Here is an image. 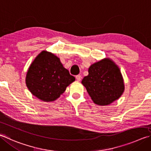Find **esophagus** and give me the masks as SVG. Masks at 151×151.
Wrapping results in <instances>:
<instances>
[{"instance_id":"34e87169","label":"esophagus","mask_w":151,"mask_h":151,"mask_svg":"<svg viewBox=\"0 0 151 151\" xmlns=\"http://www.w3.org/2000/svg\"><path fill=\"white\" fill-rule=\"evenodd\" d=\"M76 80H77L78 81H80L81 80V75H76Z\"/></svg>"}]
</instances>
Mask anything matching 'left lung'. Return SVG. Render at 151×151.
Wrapping results in <instances>:
<instances>
[{
    "instance_id": "1",
    "label": "left lung",
    "mask_w": 151,
    "mask_h": 151,
    "mask_svg": "<svg viewBox=\"0 0 151 151\" xmlns=\"http://www.w3.org/2000/svg\"><path fill=\"white\" fill-rule=\"evenodd\" d=\"M96 104L109 105L118 99L124 91V84L119 68L109 59L92 65L88 75L82 81Z\"/></svg>"
}]
</instances>
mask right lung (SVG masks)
<instances>
[{
  "label": "right lung",
  "mask_w": 151,
  "mask_h": 151,
  "mask_svg": "<svg viewBox=\"0 0 151 151\" xmlns=\"http://www.w3.org/2000/svg\"><path fill=\"white\" fill-rule=\"evenodd\" d=\"M75 81V78L63 67L58 57L45 51L33 61L26 78L29 91L44 102L57 99Z\"/></svg>",
  "instance_id": "add662e5"
}]
</instances>
